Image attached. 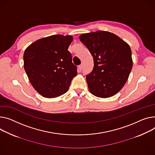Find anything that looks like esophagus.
Masks as SVG:
<instances>
[{"label":"esophagus","instance_id":"34e87169","mask_svg":"<svg viewBox=\"0 0 155 155\" xmlns=\"http://www.w3.org/2000/svg\"><path fill=\"white\" fill-rule=\"evenodd\" d=\"M82 68H83V65H79V66L78 67V71H81V70H82Z\"/></svg>","mask_w":155,"mask_h":155}]
</instances>
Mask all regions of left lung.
<instances>
[{
  "label": "left lung",
  "instance_id": "8db88e82",
  "mask_svg": "<svg viewBox=\"0 0 155 155\" xmlns=\"http://www.w3.org/2000/svg\"><path fill=\"white\" fill-rule=\"evenodd\" d=\"M79 38L94 58V68L86 77L90 93L100 98L115 95L125 85L132 69L129 45L107 31L84 34Z\"/></svg>",
  "mask_w": 155,
  "mask_h": 155
}]
</instances>
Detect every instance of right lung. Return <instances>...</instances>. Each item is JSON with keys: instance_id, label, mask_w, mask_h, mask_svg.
<instances>
[{"instance_id": "obj_1", "label": "right lung", "mask_w": 155, "mask_h": 155, "mask_svg": "<svg viewBox=\"0 0 155 155\" xmlns=\"http://www.w3.org/2000/svg\"><path fill=\"white\" fill-rule=\"evenodd\" d=\"M71 35H54L39 39L25 50L24 66L35 90L47 98L65 94L77 75L68 50Z\"/></svg>"}]
</instances>
